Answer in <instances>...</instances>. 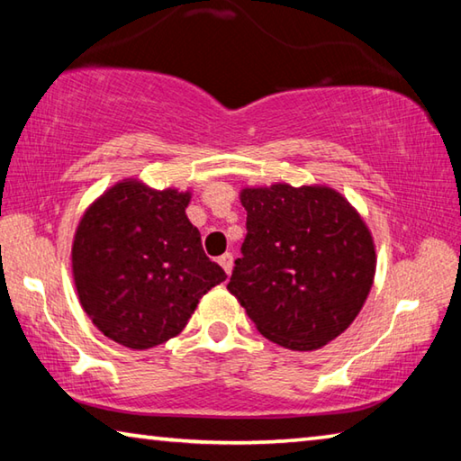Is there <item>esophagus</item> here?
<instances>
[{"label":"esophagus","instance_id":"1","mask_svg":"<svg viewBox=\"0 0 461 461\" xmlns=\"http://www.w3.org/2000/svg\"><path fill=\"white\" fill-rule=\"evenodd\" d=\"M217 262H220V267L225 270V275H231V268H233V256L230 252H225L223 256H220L217 258Z\"/></svg>","mask_w":461,"mask_h":461}]
</instances>
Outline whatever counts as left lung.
<instances>
[{"mask_svg":"<svg viewBox=\"0 0 461 461\" xmlns=\"http://www.w3.org/2000/svg\"><path fill=\"white\" fill-rule=\"evenodd\" d=\"M241 258L228 291L256 330L311 352L360 313L376 275V246L357 209L327 185L244 186Z\"/></svg>","mask_w":461,"mask_h":461,"instance_id":"left-lung-1","label":"left lung"}]
</instances>
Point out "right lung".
Segmentation results:
<instances>
[{
    "label": "right lung",
    "instance_id": "obj_1",
    "mask_svg": "<svg viewBox=\"0 0 461 461\" xmlns=\"http://www.w3.org/2000/svg\"><path fill=\"white\" fill-rule=\"evenodd\" d=\"M191 194L123 178L77 225L71 262L79 303L120 346L148 349L176 338L201 296L228 278L185 213Z\"/></svg>",
    "mask_w": 461,
    "mask_h": 461
}]
</instances>
